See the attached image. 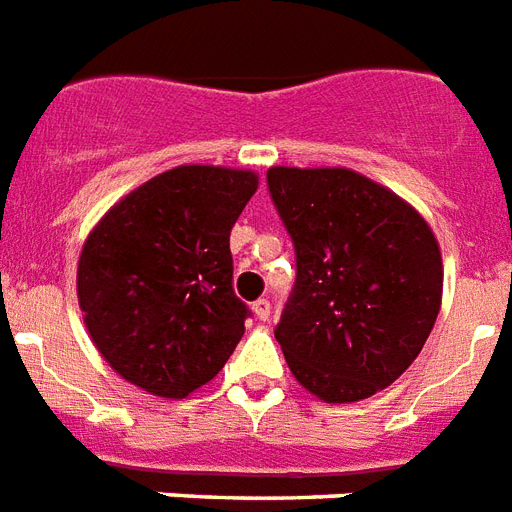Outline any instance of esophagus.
<instances>
[{
  "label": "esophagus",
  "instance_id": "34e87169",
  "mask_svg": "<svg viewBox=\"0 0 512 512\" xmlns=\"http://www.w3.org/2000/svg\"><path fill=\"white\" fill-rule=\"evenodd\" d=\"M252 311H255L257 319L265 321L268 316H271V300H268V297H260V300H255V303H252Z\"/></svg>",
  "mask_w": 512,
  "mask_h": 512
}]
</instances>
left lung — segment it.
I'll return each mask as SVG.
<instances>
[{"instance_id":"1","label":"left lung","mask_w":512,"mask_h":512,"mask_svg":"<svg viewBox=\"0 0 512 512\" xmlns=\"http://www.w3.org/2000/svg\"><path fill=\"white\" fill-rule=\"evenodd\" d=\"M268 191L297 260L273 329L289 369L329 404L374 396L409 369L436 324V236L404 199L358 172L271 167Z\"/></svg>"}]
</instances>
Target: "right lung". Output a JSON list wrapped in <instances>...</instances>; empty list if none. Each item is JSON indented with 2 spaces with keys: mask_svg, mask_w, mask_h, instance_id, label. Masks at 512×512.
Returning <instances> with one entry per match:
<instances>
[{
  "mask_svg": "<svg viewBox=\"0 0 512 512\" xmlns=\"http://www.w3.org/2000/svg\"><path fill=\"white\" fill-rule=\"evenodd\" d=\"M255 191V172L175 167L124 196L87 236L79 308L124 380L185 398L231 358L249 319L233 292L231 228Z\"/></svg>",
  "mask_w": 512,
  "mask_h": 512,
  "instance_id": "add662e5",
  "label": "right lung"
}]
</instances>
